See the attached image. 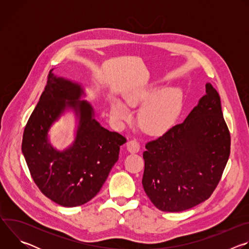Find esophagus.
I'll use <instances>...</instances> for the list:
<instances>
[{"mask_svg": "<svg viewBox=\"0 0 249 249\" xmlns=\"http://www.w3.org/2000/svg\"><path fill=\"white\" fill-rule=\"evenodd\" d=\"M127 149L130 153H138L140 150V144L136 139L130 140L127 143Z\"/></svg>", "mask_w": 249, "mask_h": 249, "instance_id": "1", "label": "esophagus"}]
</instances>
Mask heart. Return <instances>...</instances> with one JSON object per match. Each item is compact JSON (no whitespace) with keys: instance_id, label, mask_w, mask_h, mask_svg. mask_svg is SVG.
I'll return each instance as SVG.
<instances>
[{"instance_id":"obj_1","label":"heart","mask_w":249,"mask_h":249,"mask_svg":"<svg viewBox=\"0 0 249 249\" xmlns=\"http://www.w3.org/2000/svg\"><path fill=\"white\" fill-rule=\"evenodd\" d=\"M147 94L135 93L126 100L128 106H136L146 100ZM181 107V92L176 89H165L153 96L141 109L140 125L145 132L159 135L165 132L175 120ZM111 115L120 121H128L131 114L126 106L115 102L111 106Z\"/></svg>"}]
</instances>
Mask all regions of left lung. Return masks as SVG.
<instances>
[{"instance_id": "1", "label": "left lung", "mask_w": 249, "mask_h": 249, "mask_svg": "<svg viewBox=\"0 0 249 249\" xmlns=\"http://www.w3.org/2000/svg\"><path fill=\"white\" fill-rule=\"evenodd\" d=\"M143 154L144 190L163 212L188 210L210 198L231 153L221 99L211 84L180 124L149 141Z\"/></svg>"}]
</instances>
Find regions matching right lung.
Segmentation results:
<instances>
[{"label":"right lung","instance_id":"right-lung-1","mask_svg":"<svg viewBox=\"0 0 249 249\" xmlns=\"http://www.w3.org/2000/svg\"><path fill=\"white\" fill-rule=\"evenodd\" d=\"M82 92L79 85L50 72L22 137L21 151L34 183L47 198L64 207L84 205L99 192L118 160L120 146L127 141L92 118L89 103L78 101ZM67 106L79 111L80 125L73 146L57 152L48 144L47 132Z\"/></svg>","mask_w":249,"mask_h":249}]
</instances>
